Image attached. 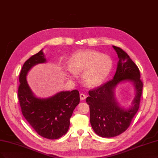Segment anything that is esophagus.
Returning a JSON list of instances; mask_svg holds the SVG:
<instances>
[{"label":"esophagus","instance_id":"esophagus-1","mask_svg":"<svg viewBox=\"0 0 158 158\" xmlns=\"http://www.w3.org/2000/svg\"><path fill=\"white\" fill-rule=\"evenodd\" d=\"M80 100L81 101H84L85 99V95L83 94H81L80 95Z\"/></svg>","mask_w":158,"mask_h":158}]
</instances>
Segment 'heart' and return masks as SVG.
<instances>
[{"instance_id": "heart-1", "label": "heart", "mask_w": 158, "mask_h": 158, "mask_svg": "<svg viewBox=\"0 0 158 158\" xmlns=\"http://www.w3.org/2000/svg\"><path fill=\"white\" fill-rule=\"evenodd\" d=\"M112 59L94 50L76 52L70 57L67 75L73 78L76 74L83 73L82 80L89 87L100 85L107 79L112 69Z\"/></svg>"}]
</instances>
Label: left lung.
Masks as SVG:
<instances>
[{
  "label": "left lung",
  "instance_id": "1",
  "mask_svg": "<svg viewBox=\"0 0 158 158\" xmlns=\"http://www.w3.org/2000/svg\"><path fill=\"white\" fill-rule=\"evenodd\" d=\"M112 47L119 58L113 79L89 91V96L86 98L91 127L97 135L106 138L116 137L129 127L139 110L143 87L137 65L120 48ZM126 81L132 82L135 90V96L128 109L121 107L114 95L117 85Z\"/></svg>",
  "mask_w": 158,
  "mask_h": 158
}]
</instances>
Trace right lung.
Segmentation results:
<instances>
[{"mask_svg": "<svg viewBox=\"0 0 158 158\" xmlns=\"http://www.w3.org/2000/svg\"><path fill=\"white\" fill-rule=\"evenodd\" d=\"M46 63L42 50L27 60L19 74L18 99L26 120L39 135L57 139L67 133L70 118L80 102L78 90L60 91L48 98L36 97L27 83V75L35 65Z\"/></svg>", "mask_w": 158, "mask_h": 158, "instance_id": "add662e5", "label": "right lung"}]
</instances>
